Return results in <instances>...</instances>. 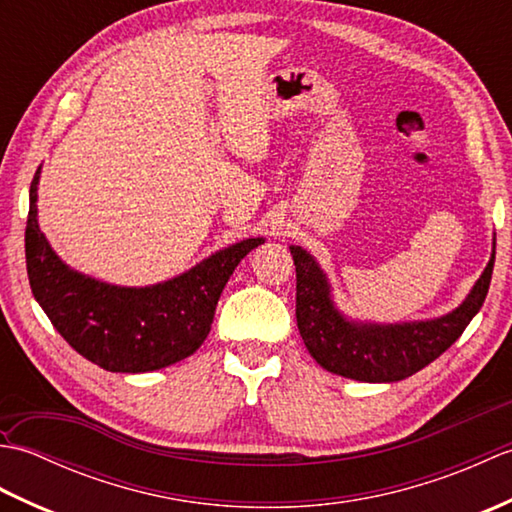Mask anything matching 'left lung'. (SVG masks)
<instances>
[{"mask_svg":"<svg viewBox=\"0 0 512 512\" xmlns=\"http://www.w3.org/2000/svg\"><path fill=\"white\" fill-rule=\"evenodd\" d=\"M297 268V325L308 352L323 369L365 383H394L436 361L480 312L491 286L495 253L471 295L447 317L400 323H352L334 308L328 279L301 246L290 248Z\"/></svg>","mask_w":512,"mask_h":512,"instance_id":"obj_1","label":"left lung"}]
</instances>
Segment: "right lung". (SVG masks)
I'll return each instance as SVG.
<instances>
[{
	"mask_svg": "<svg viewBox=\"0 0 512 512\" xmlns=\"http://www.w3.org/2000/svg\"><path fill=\"white\" fill-rule=\"evenodd\" d=\"M39 169L30 184L26 268L32 295L76 352L107 372H154L191 356L211 332L217 299L237 264L264 244L244 239L176 279L149 288L110 286L74 273L37 222Z\"/></svg>",
	"mask_w": 512,
	"mask_h": 512,
	"instance_id": "obj_1",
	"label": "right lung"
}]
</instances>
